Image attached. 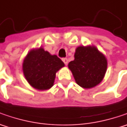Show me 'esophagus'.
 Instances as JSON below:
<instances>
[{"label":"esophagus","instance_id":"1","mask_svg":"<svg viewBox=\"0 0 127 127\" xmlns=\"http://www.w3.org/2000/svg\"><path fill=\"white\" fill-rule=\"evenodd\" d=\"M62 61H64V64H65L66 66L68 64V59H67L66 58H64V59H62Z\"/></svg>","mask_w":127,"mask_h":127}]
</instances>
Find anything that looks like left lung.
<instances>
[{
    "mask_svg": "<svg viewBox=\"0 0 127 127\" xmlns=\"http://www.w3.org/2000/svg\"><path fill=\"white\" fill-rule=\"evenodd\" d=\"M75 59L69 62L76 83L83 88H91L102 81L107 67L106 57L94 46H78Z\"/></svg>",
    "mask_w": 127,
    "mask_h": 127,
    "instance_id": "obj_1",
    "label": "left lung"
}]
</instances>
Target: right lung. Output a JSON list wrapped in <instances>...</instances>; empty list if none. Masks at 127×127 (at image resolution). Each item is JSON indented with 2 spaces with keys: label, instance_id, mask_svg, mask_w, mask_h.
<instances>
[{
  "label": "right lung",
  "instance_id": "right-lung-1",
  "mask_svg": "<svg viewBox=\"0 0 127 127\" xmlns=\"http://www.w3.org/2000/svg\"><path fill=\"white\" fill-rule=\"evenodd\" d=\"M64 66V62L56 55H51L40 47L27 54L22 70L30 85L37 90H45L53 86L56 73Z\"/></svg>",
  "mask_w": 127,
  "mask_h": 127
}]
</instances>
